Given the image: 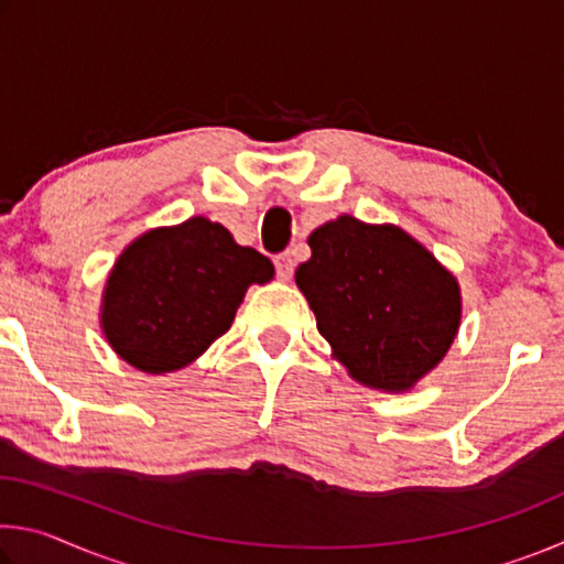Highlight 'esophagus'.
I'll use <instances>...</instances> for the list:
<instances>
[{"label": "esophagus", "mask_w": 564, "mask_h": 564, "mask_svg": "<svg viewBox=\"0 0 564 564\" xmlns=\"http://www.w3.org/2000/svg\"><path fill=\"white\" fill-rule=\"evenodd\" d=\"M273 263H275V273H279V279L281 281H289L291 275H293V265H295L293 253L291 251H283V253L275 256Z\"/></svg>", "instance_id": "esophagus-1"}]
</instances>
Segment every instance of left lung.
Returning a JSON list of instances; mask_svg holds the SVG:
<instances>
[{"instance_id":"obj_1","label":"left lung","mask_w":564,"mask_h":564,"mask_svg":"<svg viewBox=\"0 0 564 564\" xmlns=\"http://www.w3.org/2000/svg\"><path fill=\"white\" fill-rule=\"evenodd\" d=\"M308 246L295 285L350 378L403 393L445 358L460 326V285L423 243L398 226L338 216Z\"/></svg>"}]
</instances>
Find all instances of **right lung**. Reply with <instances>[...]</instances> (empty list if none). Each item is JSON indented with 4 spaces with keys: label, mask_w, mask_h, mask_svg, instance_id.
<instances>
[{
    "label": "right lung",
    "mask_w": 564,
    "mask_h": 564,
    "mask_svg": "<svg viewBox=\"0 0 564 564\" xmlns=\"http://www.w3.org/2000/svg\"><path fill=\"white\" fill-rule=\"evenodd\" d=\"M271 279L263 253L238 246L204 216L154 228L113 263L101 303L104 336L129 366L171 373L231 328L248 285Z\"/></svg>",
    "instance_id": "obj_1"
}]
</instances>
